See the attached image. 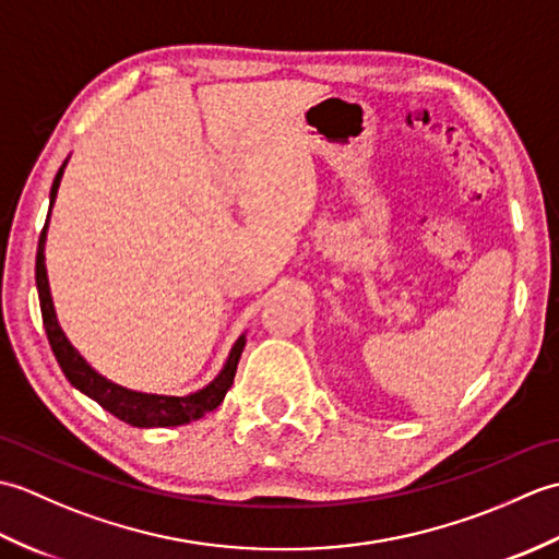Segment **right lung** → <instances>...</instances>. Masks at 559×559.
<instances>
[{
	"mask_svg": "<svg viewBox=\"0 0 559 559\" xmlns=\"http://www.w3.org/2000/svg\"><path fill=\"white\" fill-rule=\"evenodd\" d=\"M67 168V160L62 163V168L55 175V182L50 189V211L55 206L57 199V189L59 182H62V175ZM50 211H47V221L45 228L40 233L38 240V254H35V283H38V298H40V312H43V324H45V334L47 341H50L55 358L62 367L64 377L71 382V386H76L83 391L88 399H93L100 406L112 413L115 418H120L122 423H129L134 427H177V425H187L192 420L204 418L206 413L213 408H218L228 389L233 386V379L237 372V362H240V355L245 350V334L235 341V346L225 360L223 370L218 377L213 379L211 384L204 389L194 391V394L187 396H163V394H144V391H134L110 382L103 374H98L93 367L81 358V353L71 346L69 338L64 336L62 326L57 322L55 314V305H52V295H50V283H47V271H45V237H47V223H50Z\"/></svg>",
	"mask_w": 559,
	"mask_h": 559,
	"instance_id": "1",
	"label": "right lung"
}]
</instances>
